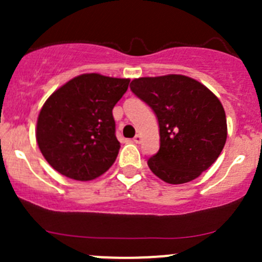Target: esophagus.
Masks as SVG:
<instances>
[{
    "mask_svg": "<svg viewBox=\"0 0 262 262\" xmlns=\"http://www.w3.org/2000/svg\"><path fill=\"white\" fill-rule=\"evenodd\" d=\"M134 143H136V144H140L142 143V135H136L135 138H134Z\"/></svg>",
    "mask_w": 262,
    "mask_h": 262,
    "instance_id": "1",
    "label": "esophagus"
}]
</instances>
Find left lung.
<instances>
[{"label":"left lung","mask_w":262,"mask_h":262,"mask_svg":"<svg viewBox=\"0 0 262 262\" xmlns=\"http://www.w3.org/2000/svg\"><path fill=\"white\" fill-rule=\"evenodd\" d=\"M129 88L159 120L160 149L148 160L154 174L185 184L215 163L226 144L227 119L211 90L182 75L135 78Z\"/></svg>","instance_id":"left-lung-1"}]
</instances>
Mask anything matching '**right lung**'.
Wrapping results in <instances>:
<instances>
[{
  "label": "right lung",
  "instance_id": "1",
  "mask_svg": "<svg viewBox=\"0 0 262 262\" xmlns=\"http://www.w3.org/2000/svg\"><path fill=\"white\" fill-rule=\"evenodd\" d=\"M128 78L85 73L53 92L41 107L36 142L55 170L90 181L108 170L119 152L113 108Z\"/></svg>",
  "mask_w": 262,
  "mask_h": 262
}]
</instances>
